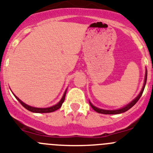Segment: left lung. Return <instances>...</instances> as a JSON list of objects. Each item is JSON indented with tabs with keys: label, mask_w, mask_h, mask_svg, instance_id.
<instances>
[{
	"label": "left lung",
	"mask_w": 153,
	"mask_h": 153,
	"mask_svg": "<svg viewBox=\"0 0 153 153\" xmlns=\"http://www.w3.org/2000/svg\"><path fill=\"white\" fill-rule=\"evenodd\" d=\"M146 80H147V69H146V73H145V78H144V83H143V86L142 88L141 91L140 93L139 94L137 97L136 98L133 99L132 100L131 102H130L128 104H126V106L124 107H121V108H119V109H116V110H104V109H100V108H98V107H95V106H94L92 104V103L91 102L90 100H89V104H90L91 107L93 108L96 112L99 113V114H122V113H124L126 111H127L128 110H130L133 106H134L136 104V103L139 100V99L140 98V97L143 94V92L144 88H145L146 84Z\"/></svg>",
	"instance_id": "1"
}]
</instances>
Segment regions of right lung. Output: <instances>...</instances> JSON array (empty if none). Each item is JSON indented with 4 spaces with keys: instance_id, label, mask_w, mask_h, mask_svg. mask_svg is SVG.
<instances>
[{
    "instance_id": "1",
    "label": "right lung",
    "mask_w": 153,
    "mask_h": 153,
    "mask_svg": "<svg viewBox=\"0 0 153 153\" xmlns=\"http://www.w3.org/2000/svg\"><path fill=\"white\" fill-rule=\"evenodd\" d=\"M66 91H67V89L65 91L64 94H63L61 100H60L57 103V104H55V105H53V106H52V107H45V108H41V107H32V106L28 105V104H25L24 102H23V101H22L20 99H19V97H16L15 94H13V95H14V97H16V100H18L19 102H20V104L23 105V107H24L26 109L28 110V111H31V112H33V113H51V112H53V111H57L58 109H59L60 107H62V103L64 102V100H65V97Z\"/></svg>"
}]
</instances>
